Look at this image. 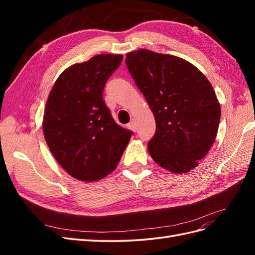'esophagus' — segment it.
<instances>
[{
  "label": "esophagus",
  "mask_w": 255,
  "mask_h": 255,
  "mask_svg": "<svg viewBox=\"0 0 255 255\" xmlns=\"http://www.w3.org/2000/svg\"><path fill=\"white\" fill-rule=\"evenodd\" d=\"M128 128L129 129H132V130H136V122L134 121V120H132V121H130L129 123H128Z\"/></svg>",
  "instance_id": "1"
}]
</instances>
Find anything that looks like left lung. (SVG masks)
<instances>
[{"label":"left lung","mask_w":255,"mask_h":255,"mask_svg":"<svg viewBox=\"0 0 255 255\" xmlns=\"http://www.w3.org/2000/svg\"><path fill=\"white\" fill-rule=\"evenodd\" d=\"M126 64L155 118L151 157L173 173L190 171L218 132L221 111L211 83L194 65L167 54L140 49L128 53Z\"/></svg>","instance_id":"left-lung-1"}]
</instances>
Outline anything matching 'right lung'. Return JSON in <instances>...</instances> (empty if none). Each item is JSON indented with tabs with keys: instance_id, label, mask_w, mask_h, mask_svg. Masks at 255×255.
I'll use <instances>...</instances> for the list:
<instances>
[{
	"instance_id": "obj_1",
	"label": "right lung",
	"mask_w": 255,
	"mask_h": 255,
	"mask_svg": "<svg viewBox=\"0 0 255 255\" xmlns=\"http://www.w3.org/2000/svg\"><path fill=\"white\" fill-rule=\"evenodd\" d=\"M122 55L100 54L59 75L43 116V135L53 156L71 176L101 180L118 166L133 132L115 122L103 89Z\"/></svg>"
}]
</instances>
